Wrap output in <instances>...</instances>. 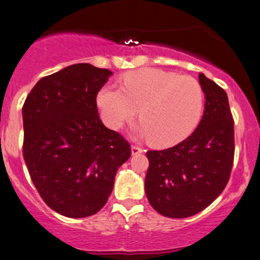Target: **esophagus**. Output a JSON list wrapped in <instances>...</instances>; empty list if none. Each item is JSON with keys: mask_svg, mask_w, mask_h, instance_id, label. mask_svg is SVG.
Instances as JSON below:
<instances>
[{"mask_svg": "<svg viewBox=\"0 0 260 260\" xmlns=\"http://www.w3.org/2000/svg\"><path fill=\"white\" fill-rule=\"evenodd\" d=\"M131 150H132V155L142 154V152L144 151V150L140 148V146H137V145H132V148H131Z\"/></svg>", "mask_w": 260, "mask_h": 260, "instance_id": "34e87169", "label": "esophagus"}]
</instances>
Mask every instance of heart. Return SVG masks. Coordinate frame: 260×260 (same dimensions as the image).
<instances>
[{
  "label": "heart",
  "instance_id": "1",
  "mask_svg": "<svg viewBox=\"0 0 260 260\" xmlns=\"http://www.w3.org/2000/svg\"><path fill=\"white\" fill-rule=\"evenodd\" d=\"M199 81L160 69H140L122 79V87L106 84L96 94L100 117L117 131L138 114V133L154 145L166 148L180 143L198 126L203 110Z\"/></svg>",
  "mask_w": 260,
  "mask_h": 260
}]
</instances>
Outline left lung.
I'll list each match as a JSON object with an SVG mask.
<instances>
[{
	"instance_id": "1",
	"label": "left lung",
	"mask_w": 260,
	"mask_h": 260,
	"mask_svg": "<svg viewBox=\"0 0 260 260\" xmlns=\"http://www.w3.org/2000/svg\"><path fill=\"white\" fill-rule=\"evenodd\" d=\"M205 111L190 137L165 150L146 152L145 193L155 211L186 218L208 207L223 192L234 164V120L225 90L203 74Z\"/></svg>"
}]
</instances>
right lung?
<instances>
[{
  "instance_id": "1",
  "label": "right lung",
  "mask_w": 260,
  "mask_h": 260,
  "mask_svg": "<svg viewBox=\"0 0 260 260\" xmlns=\"http://www.w3.org/2000/svg\"><path fill=\"white\" fill-rule=\"evenodd\" d=\"M112 73L86 62L43 77L23 106V156L48 207L84 218L104 207L115 176L131 157L120 133L103 124L96 94Z\"/></svg>"
}]
</instances>
